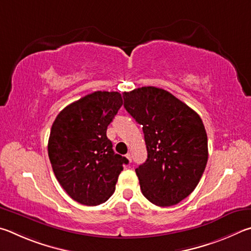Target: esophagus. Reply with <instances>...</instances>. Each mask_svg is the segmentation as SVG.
<instances>
[{"instance_id": "esophagus-1", "label": "esophagus", "mask_w": 251, "mask_h": 251, "mask_svg": "<svg viewBox=\"0 0 251 251\" xmlns=\"http://www.w3.org/2000/svg\"><path fill=\"white\" fill-rule=\"evenodd\" d=\"M126 159H128V161H129L130 163H131V161H132V157H131V154H130V153H128V154L126 155Z\"/></svg>"}]
</instances>
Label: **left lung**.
I'll list each match as a JSON object with an SVG mask.
<instances>
[{
	"mask_svg": "<svg viewBox=\"0 0 251 251\" xmlns=\"http://www.w3.org/2000/svg\"><path fill=\"white\" fill-rule=\"evenodd\" d=\"M125 108L142 126L148 159L135 169L142 194L156 206L179 203L195 190L208 159L201 117L169 91L125 92Z\"/></svg>",
	"mask_w": 251,
	"mask_h": 251,
	"instance_id": "obj_1",
	"label": "left lung"
}]
</instances>
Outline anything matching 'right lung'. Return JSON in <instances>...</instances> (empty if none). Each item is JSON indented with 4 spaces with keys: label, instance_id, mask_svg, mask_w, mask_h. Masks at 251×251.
Returning a JSON list of instances; mask_svg holds the SVG:
<instances>
[{
    "label": "right lung",
    "instance_id": "1",
    "mask_svg": "<svg viewBox=\"0 0 251 251\" xmlns=\"http://www.w3.org/2000/svg\"><path fill=\"white\" fill-rule=\"evenodd\" d=\"M123 101L117 91H95L68 104L56 117L48 156L61 187L82 205L104 203L116 190L125 156L116 154L107 128Z\"/></svg>",
    "mask_w": 251,
    "mask_h": 251
}]
</instances>
